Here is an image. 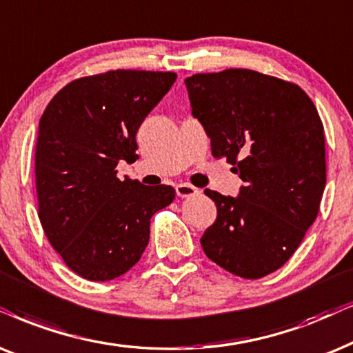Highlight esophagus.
<instances>
[{
  "label": "esophagus",
  "instance_id": "esophagus-1",
  "mask_svg": "<svg viewBox=\"0 0 353 353\" xmlns=\"http://www.w3.org/2000/svg\"><path fill=\"white\" fill-rule=\"evenodd\" d=\"M175 191H176V196H180V198H190V196H194L199 193L194 186L188 185V183H180V185H176Z\"/></svg>",
  "mask_w": 353,
  "mask_h": 353
}]
</instances>
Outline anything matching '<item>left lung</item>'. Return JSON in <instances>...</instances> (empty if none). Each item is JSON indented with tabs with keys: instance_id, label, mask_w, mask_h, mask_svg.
<instances>
[{
	"instance_id": "1",
	"label": "left lung",
	"mask_w": 353,
	"mask_h": 353,
	"mask_svg": "<svg viewBox=\"0 0 353 353\" xmlns=\"http://www.w3.org/2000/svg\"><path fill=\"white\" fill-rule=\"evenodd\" d=\"M191 115L214 157H227L238 196L205 190L217 219L201 236L205 256L245 279L283 266L318 216L326 186L324 128L299 85L251 70L186 77Z\"/></svg>"
}]
</instances>
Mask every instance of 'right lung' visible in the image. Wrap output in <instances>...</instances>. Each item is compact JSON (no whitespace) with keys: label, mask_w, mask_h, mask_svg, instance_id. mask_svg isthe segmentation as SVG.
Segmentation results:
<instances>
[{"label":"right lung","mask_w":353,"mask_h":353,"mask_svg":"<svg viewBox=\"0 0 353 353\" xmlns=\"http://www.w3.org/2000/svg\"><path fill=\"white\" fill-rule=\"evenodd\" d=\"M175 72L117 70L63 87L45 108L35 145L39 217L66 266L94 282L130 271L149 243L150 217L175 199L172 186L117 176L132 163L136 132Z\"/></svg>","instance_id":"obj_1"}]
</instances>
